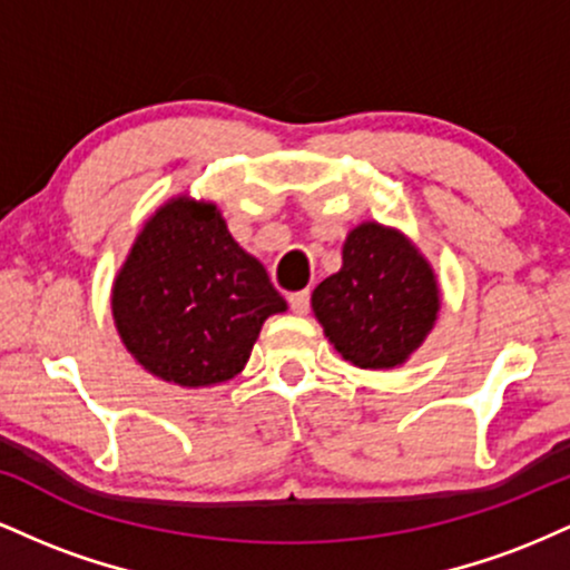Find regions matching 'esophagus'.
<instances>
[{"label": "esophagus", "instance_id": "esophagus-1", "mask_svg": "<svg viewBox=\"0 0 570 570\" xmlns=\"http://www.w3.org/2000/svg\"><path fill=\"white\" fill-rule=\"evenodd\" d=\"M289 305H292V311L297 313V316H305V313L311 311V292L303 289V292L289 294Z\"/></svg>", "mask_w": 570, "mask_h": 570}]
</instances>
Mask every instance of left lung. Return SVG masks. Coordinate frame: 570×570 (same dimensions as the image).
<instances>
[{
  "instance_id": "left-lung-1",
  "label": "left lung",
  "mask_w": 570,
  "mask_h": 570,
  "mask_svg": "<svg viewBox=\"0 0 570 570\" xmlns=\"http://www.w3.org/2000/svg\"><path fill=\"white\" fill-rule=\"evenodd\" d=\"M311 305L345 362L394 370L426 343L442 297L421 248L372 219L345 235L343 265L313 289Z\"/></svg>"
}]
</instances>
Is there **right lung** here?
<instances>
[{"mask_svg":"<svg viewBox=\"0 0 570 570\" xmlns=\"http://www.w3.org/2000/svg\"><path fill=\"white\" fill-rule=\"evenodd\" d=\"M276 313H286V299L263 263L238 246L217 203L187 193L144 222L112 284L126 351L181 389L233 381Z\"/></svg>","mask_w":570,"mask_h":570,"instance_id":"1","label":"right lung"}]
</instances>
